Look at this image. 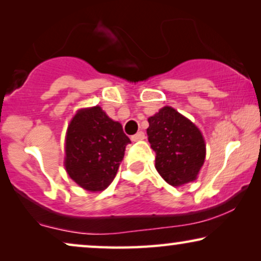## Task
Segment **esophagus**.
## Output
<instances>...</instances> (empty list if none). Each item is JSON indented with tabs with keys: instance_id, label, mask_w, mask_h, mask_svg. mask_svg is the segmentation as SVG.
I'll return each mask as SVG.
<instances>
[{
	"instance_id": "1",
	"label": "esophagus",
	"mask_w": 261,
	"mask_h": 261,
	"mask_svg": "<svg viewBox=\"0 0 261 261\" xmlns=\"http://www.w3.org/2000/svg\"><path fill=\"white\" fill-rule=\"evenodd\" d=\"M130 139H132V141H134V142L135 141H139V140H144V139H145L144 132H138V133L134 134Z\"/></svg>"
}]
</instances>
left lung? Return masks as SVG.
<instances>
[{"mask_svg":"<svg viewBox=\"0 0 261 261\" xmlns=\"http://www.w3.org/2000/svg\"><path fill=\"white\" fill-rule=\"evenodd\" d=\"M148 141L155 152V169L166 183L180 187L195 180L205 159L201 130L172 107L148 117Z\"/></svg>","mask_w":261,"mask_h":261,"instance_id":"obj_1","label":"left lung"}]
</instances>
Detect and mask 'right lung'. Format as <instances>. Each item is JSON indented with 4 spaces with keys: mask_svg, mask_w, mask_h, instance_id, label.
Segmentation results:
<instances>
[{
    "mask_svg": "<svg viewBox=\"0 0 261 261\" xmlns=\"http://www.w3.org/2000/svg\"><path fill=\"white\" fill-rule=\"evenodd\" d=\"M129 142L121 123L101 107L80 109L66 132V172L85 190H105L115 178Z\"/></svg>",
    "mask_w": 261,
    "mask_h": 261,
    "instance_id": "right-lung-1",
    "label": "right lung"
}]
</instances>
